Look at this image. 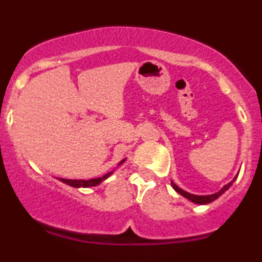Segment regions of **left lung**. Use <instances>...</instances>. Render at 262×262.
<instances>
[{
  "mask_svg": "<svg viewBox=\"0 0 262 262\" xmlns=\"http://www.w3.org/2000/svg\"><path fill=\"white\" fill-rule=\"evenodd\" d=\"M237 176H238V173H237V174H236V177L230 182V183L225 184V186L222 187V188L220 189L219 192H216V193H213V194H206V196H198V194L188 193V192L183 191V189L180 188V187H178L177 184H176L173 181H170V184H172V187H173V188H174L176 192H178V193H180L181 196H183L184 198H187V200H189V201H191V202L197 203V205H207V203L213 202L214 200H217V198H219L220 196H222V194H224L225 192L227 191V189L230 188L231 186H232L233 182H235L236 178H237Z\"/></svg>",
  "mask_w": 262,
  "mask_h": 262,
  "instance_id": "obj_1",
  "label": "left lung"
}]
</instances>
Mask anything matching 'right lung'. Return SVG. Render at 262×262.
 Returning a JSON list of instances; mask_svg holds the SVG:
<instances>
[{
    "mask_svg": "<svg viewBox=\"0 0 262 262\" xmlns=\"http://www.w3.org/2000/svg\"><path fill=\"white\" fill-rule=\"evenodd\" d=\"M125 161H126V158H124L123 161L118 164V167L122 166ZM113 173H114V170H113V172L106 173V174L103 176V177L93 178V180H66V178H59V181L62 182V183L68 184V186L74 187V188H89V187H95V186H98V184H100L101 182H104L106 178H109Z\"/></svg>",
    "mask_w": 262,
    "mask_h": 262,
    "instance_id": "obj_1",
    "label": "right lung"
}]
</instances>
